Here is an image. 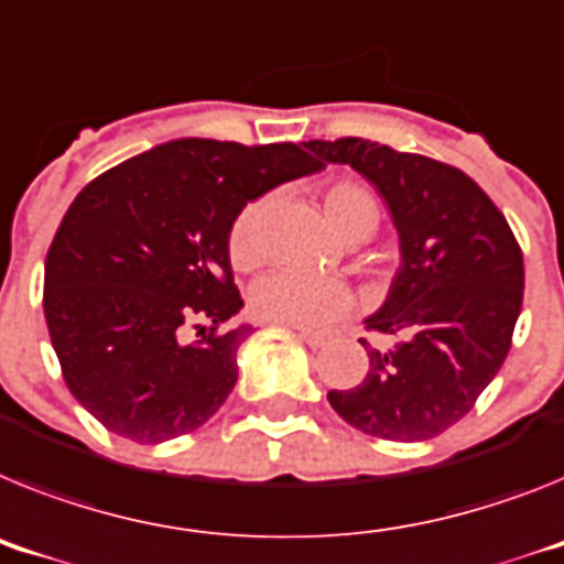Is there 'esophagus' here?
Returning a JSON list of instances; mask_svg holds the SVG:
<instances>
[{"instance_id": "1", "label": "esophagus", "mask_w": 564, "mask_h": 564, "mask_svg": "<svg viewBox=\"0 0 564 564\" xmlns=\"http://www.w3.org/2000/svg\"><path fill=\"white\" fill-rule=\"evenodd\" d=\"M296 334H300V339L302 341H305V345H307V348H322V345H325V341H328V339H325V336H319V334H311V330H296Z\"/></svg>"}]
</instances>
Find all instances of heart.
Listing matches in <instances>:
<instances>
[{
	"mask_svg": "<svg viewBox=\"0 0 564 564\" xmlns=\"http://www.w3.org/2000/svg\"><path fill=\"white\" fill-rule=\"evenodd\" d=\"M322 208L328 223L345 239L356 234H373L379 223L377 199L354 182H334L325 187ZM262 223L264 202H250L230 225L228 253L236 268H253L262 259ZM250 307L259 319L273 325L296 330H328L341 316L350 314L354 293L339 279L276 271L253 285Z\"/></svg>",
	"mask_w": 564,
	"mask_h": 564,
	"instance_id": "obj_1",
	"label": "heart"
}]
</instances>
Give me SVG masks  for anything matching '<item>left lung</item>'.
Wrapping results in <instances>:
<instances>
[{"label": "left lung", "instance_id": "left-lung-1", "mask_svg": "<svg viewBox=\"0 0 564 564\" xmlns=\"http://www.w3.org/2000/svg\"><path fill=\"white\" fill-rule=\"evenodd\" d=\"M319 165H350L377 187L399 236V268L365 325L397 336L328 402L356 431L393 442L440 436L502 368L522 311L524 264L499 208L470 176L370 139H311ZM365 345V341H362Z\"/></svg>", "mask_w": 564, "mask_h": 564}]
</instances>
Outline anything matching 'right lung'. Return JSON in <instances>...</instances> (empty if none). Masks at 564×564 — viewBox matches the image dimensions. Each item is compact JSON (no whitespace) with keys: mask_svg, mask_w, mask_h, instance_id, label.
<instances>
[{"mask_svg":"<svg viewBox=\"0 0 564 564\" xmlns=\"http://www.w3.org/2000/svg\"><path fill=\"white\" fill-rule=\"evenodd\" d=\"M300 144L182 137L82 187L45 259V319L90 416L139 445L196 431L236 384L250 322L228 234L248 202L319 173ZM202 321L200 339L181 330Z\"/></svg>","mask_w":564,"mask_h":564,"instance_id":"1","label":"right lung"}]
</instances>
